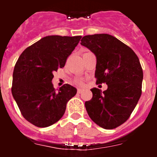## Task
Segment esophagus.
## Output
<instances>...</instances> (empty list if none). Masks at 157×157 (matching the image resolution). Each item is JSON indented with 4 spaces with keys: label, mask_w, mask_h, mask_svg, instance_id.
<instances>
[{
    "label": "esophagus",
    "mask_w": 157,
    "mask_h": 157,
    "mask_svg": "<svg viewBox=\"0 0 157 157\" xmlns=\"http://www.w3.org/2000/svg\"><path fill=\"white\" fill-rule=\"evenodd\" d=\"M83 91V90H82V89H78V94H82Z\"/></svg>",
    "instance_id": "obj_1"
}]
</instances>
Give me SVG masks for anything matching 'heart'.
Here are the masks:
<instances>
[{
    "label": "heart",
    "mask_w": 157,
    "mask_h": 157,
    "mask_svg": "<svg viewBox=\"0 0 157 157\" xmlns=\"http://www.w3.org/2000/svg\"><path fill=\"white\" fill-rule=\"evenodd\" d=\"M78 83H80V82H78Z\"/></svg>",
    "instance_id": "b5f03b06"
}]
</instances>
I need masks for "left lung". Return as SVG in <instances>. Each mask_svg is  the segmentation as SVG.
Masks as SVG:
<instances>
[{
	"label": "left lung",
	"instance_id": "left-lung-1",
	"mask_svg": "<svg viewBox=\"0 0 157 157\" xmlns=\"http://www.w3.org/2000/svg\"><path fill=\"white\" fill-rule=\"evenodd\" d=\"M81 45L97 58V83L105 82L106 90L93 88V98L86 101L89 116L98 126L114 129L125 123L141 95L143 71L135 52L114 36L86 35Z\"/></svg>",
	"mask_w": 157,
	"mask_h": 157
}]
</instances>
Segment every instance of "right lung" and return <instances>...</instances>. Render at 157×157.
<instances>
[{
  "label": "right lung",
  "mask_w": 157,
  "mask_h": 157,
  "mask_svg": "<svg viewBox=\"0 0 157 157\" xmlns=\"http://www.w3.org/2000/svg\"><path fill=\"white\" fill-rule=\"evenodd\" d=\"M81 37L46 36L26 48L18 59L12 94L23 117L36 127H47L59 121L67 101L77 93L69 84L56 90L52 80L53 71L64 67Z\"/></svg>",
  "instance_id": "right-lung-1"
}]
</instances>
